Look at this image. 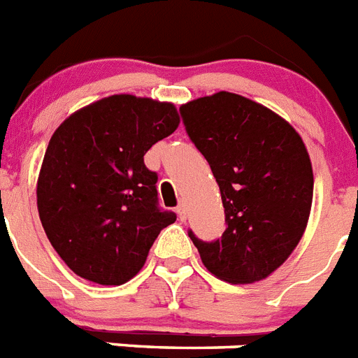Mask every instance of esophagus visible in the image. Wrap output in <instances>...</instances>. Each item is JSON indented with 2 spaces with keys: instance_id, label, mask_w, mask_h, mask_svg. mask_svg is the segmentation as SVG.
Returning a JSON list of instances; mask_svg holds the SVG:
<instances>
[{
  "instance_id": "1",
  "label": "esophagus",
  "mask_w": 358,
  "mask_h": 358,
  "mask_svg": "<svg viewBox=\"0 0 358 358\" xmlns=\"http://www.w3.org/2000/svg\"><path fill=\"white\" fill-rule=\"evenodd\" d=\"M176 212H177V217H179L181 221H186V206H185V204H179V206L176 208Z\"/></svg>"
}]
</instances>
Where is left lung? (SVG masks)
Masks as SVG:
<instances>
[{"mask_svg": "<svg viewBox=\"0 0 358 358\" xmlns=\"http://www.w3.org/2000/svg\"><path fill=\"white\" fill-rule=\"evenodd\" d=\"M192 143L221 190L226 230L204 243L188 231L217 279L252 284L297 248L313 201V170L297 130L266 106L217 92L181 106Z\"/></svg>", "mask_w": 358, "mask_h": 358, "instance_id": "obj_1", "label": "left lung"}]
</instances>
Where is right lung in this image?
<instances>
[{
	"label": "right lung",
	"mask_w": 358,
	"mask_h": 358,
	"mask_svg": "<svg viewBox=\"0 0 358 358\" xmlns=\"http://www.w3.org/2000/svg\"><path fill=\"white\" fill-rule=\"evenodd\" d=\"M172 103L108 96L57 127L38 177V212L48 241L76 275L119 286L145 266L176 213L157 206V173L145 154L176 132Z\"/></svg>",
	"instance_id": "obj_1"
}]
</instances>
